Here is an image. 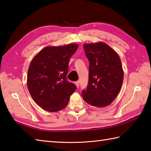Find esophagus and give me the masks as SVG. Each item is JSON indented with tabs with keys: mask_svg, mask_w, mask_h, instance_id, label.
Returning <instances> with one entry per match:
<instances>
[{
	"mask_svg": "<svg viewBox=\"0 0 151 151\" xmlns=\"http://www.w3.org/2000/svg\"><path fill=\"white\" fill-rule=\"evenodd\" d=\"M75 84H76V87L77 88H78L79 87V85H80V81H76V83H75Z\"/></svg>",
	"mask_w": 151,
	"mask_h": 151,
	"instance_id": "obj_1",
	"label": "esophagus"
}]
</instances>
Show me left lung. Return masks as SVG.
I'll return each mask as SVG.
<instances>
[{"mask_svg": "<svg viewBox=\"0 0 151 151\" xmlns=\"http://www.w3.org/2000/svg\"><path fill=\"white\" fill-rule=\"evenodd\" d=\"M89 61L88 83L81 92L90 105L105 107L117 97L121 89L123 71L121 60L116 51L102 42L84 44Z\"/></svg>", "mask_w": 151, "mask_h": 151, "instance_id": "left-lung-1", "label": "left lung"}]
</instances>
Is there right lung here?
I'll return each mask as SVG.
<instances>
[{"label":"right lung","mask_w":151,"mask_h":151,"mask_svg":"<svg viewBox=\"0 0 151 151\" xmlns=\"http://www.w3.org/2000/svg\"><path fill=\"white\" fill-rule=\"evenodd\" d=\"M78 49L77 44L61 47H46L30 63L27 84L37 105L50 112L58 111L67 106L70 96L76 89L68 82V63Z\"/></svg>","instance_id":"1"}]
</instances>
